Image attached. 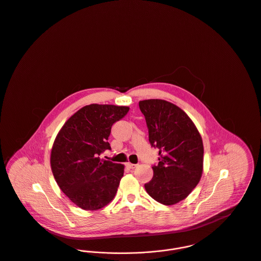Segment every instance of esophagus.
<instances>
[{"mask_svg": "<svg viewBox=\"0 0 261 261\" xmlns=\"http://www.w3.org/2000/svg\"><path fill=\"white\" fill-rule=\"evenodd\" d=\"M126 167L127 168H129V169H135L136 167H137V165L136 164H131V163H126Z\"/></svg>", "mask_w": 261, "mask_h": 261, "instance_id": "esophagus-1", "label": "esophagus"}]
</instances>
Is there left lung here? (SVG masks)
I'll return each mask as SVG.
<instances>
[{"mask_svg": "<svg viewBox=\"0 0 261 261\" xmlns=\"http://www.w3.org/2000/svg\"><path fill=\"white\" fill-rule=\"evenodd\" d=\"M149 142L159 149V163L145 190L155 201L171 205L186 199L202 174L203 145L194 122L177 105L162 99L139 102Z\"/></svg>", "mask_w": 261, "mask_h": 261, "instance_id": "left-lung-1", "label": "left lung"}]
</instances>
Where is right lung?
Instances as JSON below:
<instances>
[{
	"instance_id": "1",
	"label": "right lung",
	"mask_w": 261,
	"mask_h": 261,
	"mask_svg": "<svg viewBox=\"0 0 261 261\" xmlns=\"http://www.w3.org/2000/svg\"><path fill=\"white\" fill-rule=\"evenodd\" d=\"M128 111L127 106L86 105L64 123L54 142V177L65 196L82 210H100L117 193L124 165L99 156L111 149L107 141L111 127Z\"/></svg>"
}]
</instances>
